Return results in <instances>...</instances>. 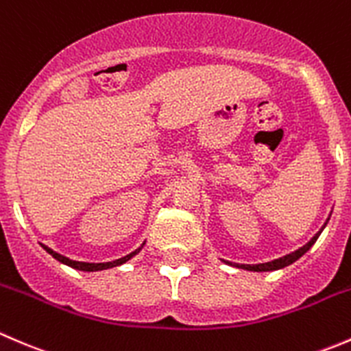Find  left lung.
<instances>
[{"mask_svg": "<svg viewBox=\"0 0 351 351\" xmlns=\"http://www.w3.org/2000/svg\"><path fill=\"white\" fill-rule=\"evenodd\" d=\"M324 227H326V223H324ZM322 228H321V232H322ZM321 232H317V234H315L314 237H312L311 241L304 245V247H300L298 251L292 252V254H287V256H283V258L275 259V261H271V263H263V265H252V266L251 265H232V263H228V265L237 266V268H242V269H247V271H275V269H282V268H285V266L292 265V263L297 261L298 258H302V256H304L305 252H307L308 249L314 245V242L317 241V237L321 235Z\"/></svg>", "mask_w": 351, "mask_h": 351, "instance_id": "1", "label": "left lung"}]
</instances>
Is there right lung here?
Here are the masks:
<instances>
[{"instance_id":"1","label":"right lung","mask_w":351,"mask_h":351,"mask_svg":"<svg viewBox=\"0 0 351 351\" xmlns=\"http://www.w3.org/2000/svg\"><path fill=\"white\" fill-rule=\"evenodd\" d=\"M44 249H46V251L49 252L54 259H58L59 263L71 266V268H75V269H80V271H99V269L114 268V266H119V265H123V263L130 261V259L133 258L138 251H140V249H136V251L131 252V254H128V256H124V258L116 259V261H110V263H80V261H73V259H68V258H64V256L58 254V252H54L53 249L46 247V245H44Z\"/></svg>"}]
</instances>
